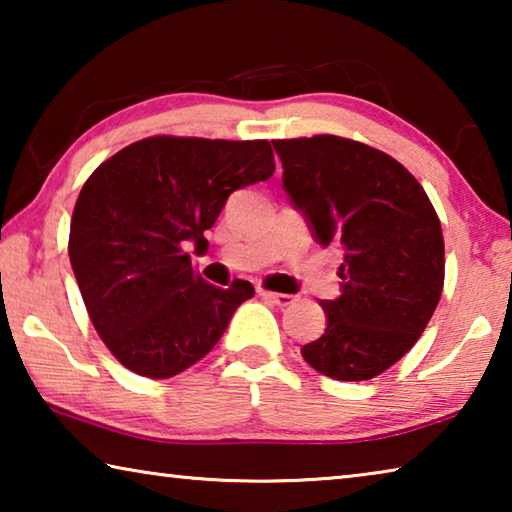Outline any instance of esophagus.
Masks as SVG:
<instances>
[{"mask_svg":"<svg viewBox=\"0 0 512 512\" xmlns=\"http://www.w3.org/2000/svg\"><path fill=\"white\" fill-rule=\"evenodd\" d=\"M259 296H262L268 302H273V305H277V307H287L293 302V296H289V293H275V291L259 289Z\"/></svg>","mask_w":512,"mask_h":512,"instance_id":"esophagus-1","label":"esophagus"}]
</instances>
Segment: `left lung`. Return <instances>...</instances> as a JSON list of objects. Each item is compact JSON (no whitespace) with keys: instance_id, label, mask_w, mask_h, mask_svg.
Masks as SVG:
<instances>
[{"instance_id":"obj_1","label":"left lung","mask_w":512,"mask_h":512,"mask_svg":"<svg viewBox=\"0 0 512 512\" xmlns=\"http://www.w3.org/2000/svg\"><path fill=\"white\" fill-rule=\"evenodd\" d=\"M284 189L320 246L343 250L327 329L302 345L311 368L366 381L400 361L436 311L445 241L427 192L391 155L339 135L273 140Z\"/></svg>"}]
</instances>
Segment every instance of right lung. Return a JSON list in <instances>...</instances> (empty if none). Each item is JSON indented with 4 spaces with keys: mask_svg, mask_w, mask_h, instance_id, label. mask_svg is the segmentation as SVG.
Returning a JSON list of instances; mask_svg holds the SVG:
<instances>
[{
    "mask_svg": "<svg viewBox=\"0 0 512 512\" xmlns=\"http://www.w3.org/2000/svg\"><path fill=\"white\" fill-rule=\"evenodd\" d=\"M275 171L266 140L155 135L101 162L85 180L69 225V262L94 329L121 366L169 379L210 352L241 302L246 280L214 287L194 271L189 241L241 187Z\"/></svg>",
    "mask_w": 512,
    "mask_h": 512,
    "instance_id": "right-lung-1",
    "label": "right lung"
}]
</instances>
